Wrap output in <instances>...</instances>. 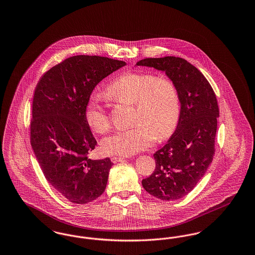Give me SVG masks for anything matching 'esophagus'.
I'll return each mask as SVG.
<instances>
[{
	"label": "esophagus",
	"mask_w": 255,
	"mask_h": 255,
	"mask_svg": "<svg viewBox=\"0 0 255 255\" xmlns=\"http://www.w3.org/2000/svg\"><path fill=\"white\" fill-rule=\"evenodd\" d=\"M125 157H112V161L114 162V163H117V162H120V161H122L123 159H124Z\"/></svg>",
	"instance_id": "esophagus-1"
}]
</instances>
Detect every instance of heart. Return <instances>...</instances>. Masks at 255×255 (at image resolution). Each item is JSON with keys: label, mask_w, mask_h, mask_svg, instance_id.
Segmentation results:
<instances>
[{"label": "heart", "mask_w": 255, "mask_h": 255, "mask_svg": "<svg viewBox=\"0 0 255 255\" xmlns=\"http://www.w3.org/2000/svg\"><path fill=\"white\" fill-rule=\"evenodd\" d=\"M106 95L115 100L134 103L132 128L115 132L101 141L108 155L131 156L145 150L157 139H165L174 132L180 118L181 100L175 83L166 77L146 73H126L117 77ZM85 120L97 133H105L111 125L102 98L93 95L87 101Z\"/></svg>", "instance_id": "heart-1"}]
</instances>
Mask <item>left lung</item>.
Listing matches in <instances>:
<instances>
[{"label": "left lung", "mask_w": 255, "mask_h": 255, "mask_svg": "<svg viewBox=\"0 0 255 255\" xmlns=\"http://www.w3.org/2000/svg\"><path fill=\"white\" fill-rule=\"evenodd\" d=\"M135 66L164 72L180 95L176 130L154 154V173L141 182L146 191L156 198L178 200L192 191L212 162L219 118L217 98L204 74L180 57L145 58Z\"/></svg>", "instance_id": "obj_1"}]
</instances>
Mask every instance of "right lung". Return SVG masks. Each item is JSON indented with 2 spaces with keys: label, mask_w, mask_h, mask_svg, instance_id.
<instances>
[{
  "label": "right lung",
  "mask_w": 255,
  "mask_h": 255,
  "mask_svg": "<svg viewBox=\"0 0 255 255\" xmlns=\"http://www.w3.org/2000/svg\"><path fill=\"white\" fill-rule=\"evenodd\" d=\"M125 65L76 55L51 68L37 84L30 143L47 181L73 204L90 203L106 188L113 162L88 158L97 142L86 122V104L96 86Z\"/></svg>",
  "instance_id": "add662e5"
}]
</instances>
